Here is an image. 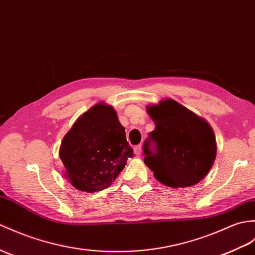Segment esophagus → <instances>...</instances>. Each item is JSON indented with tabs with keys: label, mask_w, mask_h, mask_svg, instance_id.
<instances>
[{
	"label": "esophagus",
	"mask_w": 255,
	"mask_h": 255,
	"mask_svg": "<svg viewBox=\"0 0 255 255\" xmlns=\"http://www.w3.org/2000/svg\"><path fill=\"white\" fill-rule=\"evenodd\" d=\"M133 152H134V154L137 155V156H140L141 155V153H142V145L141 144H139V145H135L134 147H133Z\"/></svg>",
	"instance_id": "esophagus-1"
}]
</instances>
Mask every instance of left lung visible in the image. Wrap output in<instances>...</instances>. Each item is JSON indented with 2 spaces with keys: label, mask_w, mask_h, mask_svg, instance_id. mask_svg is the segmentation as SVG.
I'll use <instances>...</instances> for the list:
<instances>
[{
  "label": "left lung",
  "mask_w": 255,
  "mask_h": 255,
  "mask_svg": "<svg viewBox=\"0 0 255 255\" xmlns=\"http://www.w3.org/2000/svg\"><path fill=\"white\" fill-rule=\"evenodd\" d=\"M155 129L144 142V163L163 185L186 188L208 175L216 157L215 134L209 123L176 101L149 105ZM153 143L156 149L149 146Z\"/></svg>",
  "instance_id": "obj_1"
}]
</instances>
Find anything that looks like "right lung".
Here are the masks:
<instances>
[{
  "label": "right lung",
  "instance_id": "right-lung-1",
  "mask_svg": "<svg viewBox=\"0 0 255 255\" xmlns=\"http://www.w3.org/2000/svg\"><path fill=\"white\" fill-rule=\"evenodd\" d=\"M132 156L115 110L102 102L76 121L60 147L65 177L76 189L90 193L110 187Z\"/></svg>",
  "mask_w": 255,
  "mask_h": 255
}]
</instances>
